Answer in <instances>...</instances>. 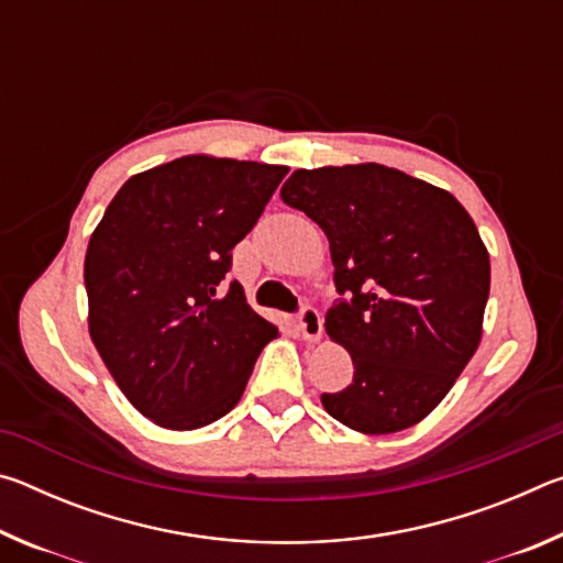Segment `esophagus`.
Listing matches in <instances>:
<instances>
[{
    "mask_svg": "<svg viewBox=\"0 0 563 563\" xmlns=\"http://www.w3.org/2000/svg\"><path fill=\"white\" fill-rule=\"evenodd\" d=\"M298 320H300V330H302L305 340L318 342L322 338V318H320V312L312 308V305H305Z\"/></svg>",
    "mask_w": 563,
    "mask_h": 563,
    "instance_id": "obj_1",
    "label": "esophagus"
}]
</instances>
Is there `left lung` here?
<instances>
[{
  "label": "left lung",
  "mask_w": 563,
  "mask_h": 563,
  "mask_svg": "<svg viewBox=\"0 0 563 563\" xmlns=\"http://www.w3.org/2000/svg\"><path fill=\"white\" fill-rule=\"evenodd\" d=\"M280 198L330 241L335 288L325 330L352 383L322 395L350 430L393 434L432 412L479 347L489 253L450 190L383 164L298 168Z\"/></svg>",
  "instance_id": "obj_1"
}]
</instances>
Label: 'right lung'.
Instances as JSON below:
<instances>
[{
    "label": "right lung",
    "instance_id": "right-lung-1",
    "mask_svg": "<svg viewBox=\"0 0 563 563\" xmlns=\"http://www.w3.org/2000/svg\"><path fill=\"white\" fill-rule=\"evenodd\" d=\"M288 166L180 156L131 176L84 261L89 335L129 402L164 430H198L238 405L278 328L225 290L231 251Z\"/></svg>",
    "mask_w": 563,
    "mask_h": 563
}]
</instances>
